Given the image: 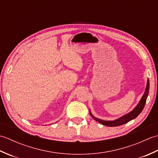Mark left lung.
Wrapping results in <instances>:
<instances>
[{"instance_id": "left-lung-1", "label": "left lung", "mask_w": 158, "mask_h": 158, "mask_svg": "<svg viewBox=\"0 0 158 158\" xmlns=\"http://www.w3.org/2000/svg\"><path fill=\"white\" fill-rule=\"evenodd\" d=\"M149 80H147V87L145 89V92L144 93V94L142 97L141 100H140L139 103L138 104L135 109H134L132 111L130 112L129 113L126 114V115L121 117L120 118L117 119L114 121H105V120H101L98 118H96L92 114L89 112L90 115L92 116V118L94 119L96 122H99L100 123L102 124V125H105L106 126L109 127H115V126H119L121 125H123V124H125L127 122H129L130 121L132 120L133 119L136 118V117L138 116L139 114L142 112L143 109H144V106L145 105L147 98L149 94Z\"/></svg>"}]
</instances>
